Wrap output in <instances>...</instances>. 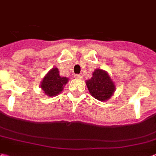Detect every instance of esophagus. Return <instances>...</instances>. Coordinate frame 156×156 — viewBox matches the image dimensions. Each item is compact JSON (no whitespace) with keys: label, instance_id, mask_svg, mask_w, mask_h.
Returning <instances> with one entry per match:
<instances>
[{"label":"esophagus","instance_id":"34e87169","mask_svg":"<svg viewBox=\"0 0 156 156\" xmlns=\"http://www.w3.org/2000/svg\"><path fill=\"white\" fill-rule=\"evenodd\" d=\"M74 78H78V79H81V78H82V76H81V74H75V75H74Z\"/></svg>","mask_w":156,"mask_h":156}]
</instances>
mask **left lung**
Returning <instances> with one entry per match:
<instances>
[{
	"mask_svg": "<svg viewBox=\"0 0 156 156\" xmlns=\"http://www.w3.org/2000/svg\"><path fill=\"white\" fill-rule=\"evenodd\" d=\"M86 84L91 96L101 102L110 99L116 89L108 73L98 68L93 72L92 77L86 81Z\"/></svg>",
	"mask_w": 156,
	"mask_h": 156,
	"instance_id": "obj_1",
	"label": "left lung"
}]
</instances>
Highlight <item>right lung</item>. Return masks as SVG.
Returning a JSON list of instances; mask_svg holds the SVG:
<instances>
[{
	"instance_id": "right-lung-1",
	"label": "right lung",
	"mask_w": 156,
	"mask_h": 156,
	"mask_svg": "<svg viewBox=\"0 0 156 156\" xmlns=\"http://www.w3.org/2000/svg\"><path fill=\"white\" fill-rule=\"evenodd\" d=\"M68 81L69 78L61 77L58 68L54 67L42 78L40 87L45 95L54 97L62 92Z\"/></svg>"
}]
</instances>
